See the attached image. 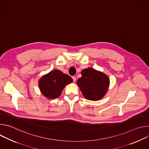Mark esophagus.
I'll return each instance as SVG.
<instances>
[{
    "mask_svg": "<svg viewBox=\"0 0 149 149\" xmlns=\"http://www.w3.org/2000/svg\"><path fill=\"white\" fill-rule=\"evenodd\" d=\"M72 78L74 82H75V81H76V77H75V76H73V77H72Z\"/></svg>",
    "mask_w": 149,
    "mask_h": 149,
    "instance_id": "esophagus-1",
    "label": "esophagus"
}]
</instances>
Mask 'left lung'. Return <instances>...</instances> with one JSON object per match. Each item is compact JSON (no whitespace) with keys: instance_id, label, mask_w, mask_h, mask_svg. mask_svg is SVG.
Returning a JSON list of instances; mask_svg holds the SVG:
<instances>
[{"instance_id":"obj_1","label":"left lung","mask_w":149,"mask_h":149,"mask_svg":"<svg viewBox=\"0 0 149 149\" xmlns=\"http://www.w3.org/2000/svg\"><path fill=\"white\" fill-rule=\"evenodd\" d=\"M82 77L77 82L84 97L91 101H98L107 93L110 79L102 72L89 67L81 72Z\"/></svg>"}]
</instances>
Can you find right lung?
Here are the masks:
<instances>
[{
    "mask_svg": "<svg viewBox=\"0 0 149 149\" xmlns=\"http://www.w3.org/2000/svg\"><path fill=\"white\" fill-rule=\"evenodd\" d=\"M72 82L68 75L58 70L51 71L42 76L38 81L40 93L48 99H55L60 96L67 85Z\"/></svg>",
    "mask_w": 149,
    "mask_h": 149,
    "instance_id": "obj_1",
    "label": "right lung"
}]
</instances>
